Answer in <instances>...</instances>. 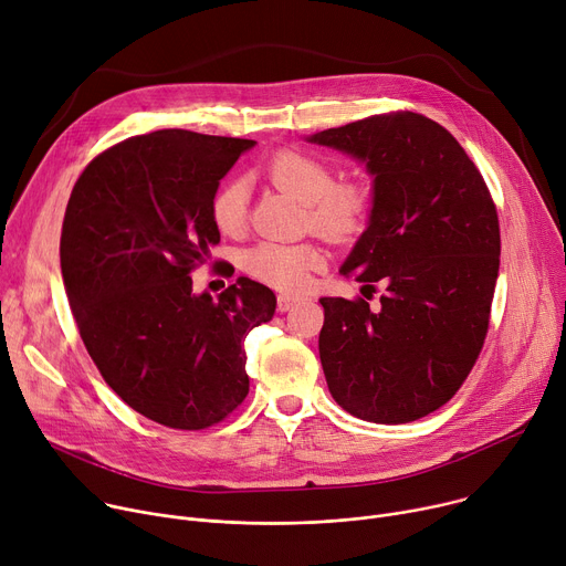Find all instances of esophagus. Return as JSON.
<instances>
[{
  "label": "esophagus",
  "mask_w": 566,
  "mask_h": 566,
  "mask_svg": "<svg viewBox=\"0 0 566 566\" xmlns=\"http://www.w3.org/2000/svg\"><path fill=\"white\" fill-rule=\"evenodd\" d=\"M298 301H301V296H296V294H279V298H276L279 311H281V313H287L290 308L296 306Z\"/></svg>",
  "instance_id": "1"
}]
</instances>
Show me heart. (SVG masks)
<instances>
[{"mask_svg": "<svg viewBox=\"0 0 566 566\" xmlns=\"http://www.w3.org/2000/svg\"><path fill=\"white\" fill-rule=\"evenodd\" d=\"M265 177L306 206V222L322 238L344 242L363 231L371 208L367 186L356 179L335 181L322 158L303 149H281L268 163ZM247 186L240 179L224 181L210 201L214 227L224 235L240 233L247 224ZM324 263V251L308 242H260L242 260L251 276L283 290H303Z\"/></svg>", "mask_w": 566, "mask_h": 566, "instance_id": "heart-1", "label": "heart"}]
</instances>
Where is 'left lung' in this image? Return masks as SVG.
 I'll return each instance as SVG.
<instances>
[{
  "label": "left lung",
  "instance_id": "left-lung-1",
  "mask_svg": "<svg viewBox=\"0 0 566 566\" xmlns=\"http://www.w3.org/2000/svg\"><path fill=\"white\" fill-rule=\"evenodd\" d=\"M367 163L371 220L342 268L369 297L324 296L319 358L337 406L408 423L467 380L490 328L501 231L490 188L460 143L412 111L371 115L311 138Z\"/></svg>",
  "mask_w": 566,
  "mask_h": 566
}]
</instances>
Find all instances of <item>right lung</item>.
I'll return each instance as SVG.
<instances>
[{"label": "right lung", "instance_id": "add662e5", "mask_svg": "<svg viewBox=\"0 0 566 566\" xmlns=\"http://www.w3.org/2000/svg\"><path fill=\"white\" fill-rule=\"evenodd\" d=\"M249 147L184 128L126 138L85 165L65 208L61 270L85 349L128 408L167 428H210L244 401V339L276 308L247 276L217 298L192 292L220 242L212 195Z\"/></svg>", "mask_w": 566, "mask_h": 566}]
</instances>
